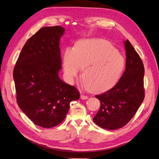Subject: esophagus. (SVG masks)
I'll return each mask as SVG.
<instances>
[{
  "label": "esophagus",
  "instance_id": "34e87169",
  "mask_svg": "<svg viewBox=\"0 0 159 159\" xmlns=\"http://www.w3.org/2000/svg\"><path fill=\"white\" fill-rule=\"evenodd\" d=\"M88 96L87 95H83V94H81L80 95V98L82 99H88Z\"/></svg>",
  "mask_w": 159,
  "mask_h": 159
}]
</instances>
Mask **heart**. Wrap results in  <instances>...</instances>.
Segmentation results:
<instances>
[{"instance_id":"b5f03b06","label":"heart","mask_w":159,"mask_h":159,"mask_svg":"<svg viewBox=\"0 0 159 159\" xmlns=\"http://www.w3.org/2000/svg\"><path fill=\"white\" fill-rule=\"evenodd\" d=\"M63 70L72 80L83 69L82 79L89 89L104 91L118 83L125 68V60L119 51L106 40L81 39L73 49L66 48L62 55Z\"/></svg>"}]
</instances>
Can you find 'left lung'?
<instances>
[{"mask_svg": "<svg viewBox=\"0 0 159 159\" xmlns=\"http://www.w3.org/2000/svg\"><path fill=\"white\" fill-rule=\"evenodd\" d=\"M124 45L126 65L123 75L111 89L95 95L100 101V109L93 120L98 126L108 130L127 125L144 99L143 62L128 40Z\"/></svg>", "mask_w": 159, "mask_h": 159, "instance_id": "obj_1", "label": "left lung"}]
</instances>
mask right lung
I'll list each match as a JSON object with an SVG mask.
<instances>
[{"label": "right lung", "instance_id": "add662e5", "mask_svg": "<svg viewBox=\"0 0 159 159\" xmlns=\"http://www.w3.org/2000/svg\"><path fill=\"white\" fill-rule=\"evenodd\" d=\"M65 29L43 27L25 43L13 70L17 102L35 125L51 128L64 120L80 93L59 76L60 40Z\"/></svg>", "mask_w": 159, "mask_h": 159}]
</instances>
